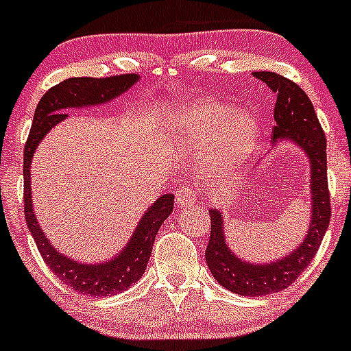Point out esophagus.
I'll return each mask as SVG.
<instances>
[{
	"instance_id": "1",
	"label": "esophagus",
	"mask_w": 351,
	"mask_h": 351,
	"mask_svg": "<svg viewBox=\"0 0 351 351\" xmlns=\"http://www.w3.org/2000/svg\"><path fill=\"white\" fill-rule=\"evenodd\" d=\"M197 190L192 186H182V189L176 192V205L178 207H190L192 204L197 202Z\"/></svg>"
}]
</instances>
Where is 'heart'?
I'll return each instance as SVG.
<instances>
[{"instance_id": "b5f03b06", "label": "heart", "mask_w": 351, "mask_h": 351, "mask_svg": "<svg viewBox=\"0 0 351 351\" xmlns=\"http://www.w3.org/2000/svg\"><path fill=\"white\" fill-rule=\"evenodd\" d=\"M175 129L183 146H197L214 139L210 165L217 171H229L244 161L253 149L258 123L250 112L234 110L215 100H204L180 110Z\"/></svg>"}]
</instances>
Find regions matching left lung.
Masks as SVG:
<instances>
[{
	"label": "left lung",
	"instance_id": "left-lung-1",
	"mask_svg": "<svg viewBox=\"0 0 351 351\" xmlns=\"http://www.w3.org/2000/svg\"><path fill=\"white\" fill-rule=\"evenodd\" d=\"M275 95V125L271 137L292 139L299 144L311 161V193H313V222L306 239L293 253L271 265H251L231 253L222 234L221 212L210 208V238L205 246V260L215 280L231 292L246 297H263L280 292L299 278L319 250L331 217V198L328 189L326 136L317 120L309 97L293 81L277 73H253Z\"/></svg>",
	"mask_w": 351,
	"mask_h": 351
}]
</instances>
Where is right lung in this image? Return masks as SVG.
Wrapping results in <instances>:
<instances>
[{"mask_svg": "<svg viewBox=\"0 0 351 351\" xmlns=\"http://www.w3.org/2000/svg\"><path fill=\"white\" fill-rule=\"evenodd\" d=\"M139 80L136 73L117 74L107 77H69L45 91L38 101L34 113L30 134L25 143L23 149V200H25V219H27L28 231L34 236L37 250L44 258L45 265L58 275L59 280L73 290L93 297H107L123 292L130 285L136 284L146 271L153 244L158 234V229L173 212L175 197L166 193L156 200V204L141 219L136 232L130 238L125 250L113 260L100 265H84L69 260L64 254L51 246L47 238L37 224L30 197V162L37 144L42 137L52 129L58 122L66 119V108L86 107V105H101L119 97L129 90Z\"/></svg>", "mask_w": 351, "mask_h": 351, "instance_id": "obj_1", "label": "right lung"}]
</instances>
